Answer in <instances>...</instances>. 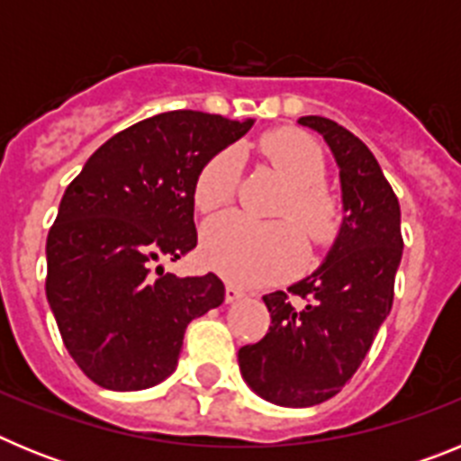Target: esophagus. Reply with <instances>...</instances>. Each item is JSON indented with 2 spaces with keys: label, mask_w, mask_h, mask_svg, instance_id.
Returning <instances> with one entry per match:
<instances>
[{
  "label": "esophagus",
  "mask_w": 461,
  "mask_h": 461,
  "mask_svg": "<svg viewBox=\"0 0 461 461\" xmlns=\"http://www.w3.org/2000/svg\"><path fill=\"white\" fill-rule=\"evenodd\" d=\"M244 293L240 291V288H235L233 284H228L226 286V303L230 304V303H235V300H240V297H242Z\"/></svg>",
  "instance_id": "34e87169"
}]
</instances>
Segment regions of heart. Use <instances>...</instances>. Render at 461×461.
I'll use <instances>...</instances> for the list:
<instances>
[{
    "label": "heart",
    "instance_id": "b5f03b06",
    "mask_svg": "<svg viewBox=\"0 0 461 461\" xmlns=\"http://www.w3.org/2000/svg\"><path fill=\"white\" fill-rule=\"evenodd\" d=\"M272 168L288 185L276 214L300 223L307 238L325 244L335 238L341 207L323 186L325 157L312 136L279 129L260 140ZM242 154L228 148L201 168L194 185V203L203 214L230 205L240 185ZM201 254L205 263L240 286H258L284 279L303 266L304 240L291 221H254L242 214H223L203 230Z\"/></svg>",
    "mask_w": 461,
    "mask_h": 461
}]
</instances>
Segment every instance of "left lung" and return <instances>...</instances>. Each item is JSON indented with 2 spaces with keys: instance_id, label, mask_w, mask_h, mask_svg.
Segmentation results:
<instances>
[{
  "instance_id": "left-lung-1",
  "label": "left lung",
  "mask_w": 461,
  "mask_h": 461,
  "mask_svg": "<svg viewBox=\"0 0 461 461\" xmlns=\"http://www.w3.org/2000/svg\"><path fill=\"white\" fill-rule=\"evenodd\" d=\"M297 122L319 131L335 154L346 214L319 270L263 295L272 325L240 348L238 360L256 394L304 409L335 397L372 348L393 309L404 240L397 195L367 145L328 117Z\"/></svg>"
}]
</instances>
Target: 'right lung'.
Here are the masks:
<instances>
[{
  "instance_id": "right-lung-1",
  "label": "right lung",
  "mask_w": 461,
  "mask_h": 461,
  "mask_svg": "<svg viewBox=\"0 0 461 461\" xmlns=\"http://www.w3.org/2000/svg\"><path fill=\"white\" fill-rule=\"evenodd\" d=\"M254 120L198 110L148 117L105 140L67 186L46 242V295L67 351L105 390L175 372L186 325L226 297L217 275L177 276L198 242L194 185Z\"/></svg>"
}]
</instances>
